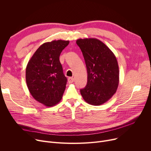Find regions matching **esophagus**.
Listing matches in <instances>:
<instances>
[{
    "instance_id": "1",
    "label": "esophagus",
    "mask_w": 151,
    "mask_h": 151,
    "mask_svg": "<svg viewBox=\"0 0 151 151\" xmlns=\"http://www.w3.org/2000/svg\"><path fill=\"white\" fill-rule=\"evenodd\" d=\"M73 81H74V78H71V77L68 78V83L71 84V83H72Z\"/></svg>"
}]
</instances>
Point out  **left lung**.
Here are the masks:
<instances>
[{
    "label": "left lung",
    "mask_w": 151,
    "mask_h": 151,
    "mask_svg": "<svg viewBox=\"0 0 151 151\" xmlns=\"http://www.w3.org/2000/svg\"><path fill=\"white\" fill-rule=\"evenodd\" d=\"M88 71V83L80 90L88 104L99 106L108 101L116 93L119 82L116 58L109 47L93 38L78 39Z\"/></svg>",
    "instance_id": "left-lung-1"
}]
</instances>
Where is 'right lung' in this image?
<instances>
[{"instance_id":"obj_1","label":"right lung","mask_w":151,"mask_h":151,"mask_svg":"<svg viewBox=\"0 0 151 151\" xmlns=\"http://www.w3.org/2000/svg\"><path fill=\"white\" fill-rule=\"evenodd\" d=\"M67 40H53L40 46L29 60L26 80L30 94L37 101L51 107L61 100L67 79L59 60Z\"/></svg>"}]
</instances>
